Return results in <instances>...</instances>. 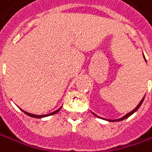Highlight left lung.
<instances>
[{
    "instance_id": "1",
    "label": "left lung",
    "mask_w": 152,
    "mask_h": 152,
    "mask_svg": "<svg viewBox=\"0 0 152 152\" xmlns=\"http://www.w3.org/2000/svg\"><path fill=\"white\" fill-rule=\"evenodd\" d=\"M143 56H144V55H143ZM144 59H145V57H144ZM145 61H146V59H145ZM143 100H144V98H143V99H142L141 100V102L139 103V105H138V106H137V107H135V108H134V110H132V111H131V112H130V113H128V114H126V115H125L124 116H123V117H121V118H119V119H116V120H107V121H110V122H118V121H122V120H124V119H125V118L129 117L130 115H132L134 114V112H136V111H137V110L139 109V107H141V105L142 104ZM93 115H96V116H98V117H99V115H95L94 113H93ZM99 118H100V117H99Z\"/></svg>"
}]
</instances>
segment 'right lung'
Segmentation results:
<instances>
[{
    "label": "right lung",
    "instance_id": "1",
    "mask_svg": "<svg viewBox=\"0 0 152 152\" xmlns=\"http://www.w3.org/2000/svg\"><path fill=\"white\" fill-rule=\"evenodd\" d=\"M60 109H61V107L58 109V110H56V111H54V112H53V113H50V114H47V115H34V114H30V113H28V112H26V111H23L26 115H29V116H31V117H35V118H42V117H45V116H48V115H54V114H56L57 112H59L60 111Z\"/></svg>",
    "mask_w": 152,
    "mask_h": 152
}]
</instances>
